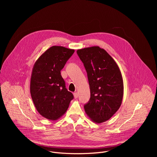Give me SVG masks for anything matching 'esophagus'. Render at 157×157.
I'll use <instances>...</instances> for the list:
<instances>
[{"instance_id": "obj_1", "label": "esophagus", "mask_w": 157, "mask_h": 157, "mask_svg": "<svg viewBox=\"0 0 157 157\" xmlns=\"http://www.w3.org/2000/svg\"><path fill=\"white\" fill-rule=\"evenodd\" d=\"M73 95H74V97H75V99L78 98V93H75L73 94Z\"/></svg>"}]
</instances>
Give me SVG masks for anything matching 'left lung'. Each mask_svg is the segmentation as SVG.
<instances>
[{"label":"left lung","mask_w":157,"mask_h":157,"mask_svg":"<svg viewBox=\"0 0 157 157\" xmlns=\"http://www.w3.org/2000/svg\"><path fill=\"white\" fill-rule=\"evenodd\" d=\"M87 74L91 98L84 105L87 116L97 124L109 120L120 108L124 82L114 59L98 46L77 50Z\"/></svg>","instance_id":"1"}]
</instances>
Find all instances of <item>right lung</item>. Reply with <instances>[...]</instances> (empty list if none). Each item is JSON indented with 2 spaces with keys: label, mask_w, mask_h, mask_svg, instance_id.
Returning a JSON list of instances; mask_svg holds the SVG:
<instances>
[{
  "label": "right lung",
  "mask_w": 157,
  "mask_h": 157,
  "mask_svg": "<svg viewBox=\"0 0 157 157\" xmlns=\"http://www.w3.org/2000/svg\"><path fill=\"white\" fill-rule=\"evenodd\" d=\"M75 50L53 46L35 61L30 78V94L38 113L56 121L68 109L73 94L67 90L61 70Z\"/></svg>",
  "instance_id": "obj_1"
}]
</instances>
